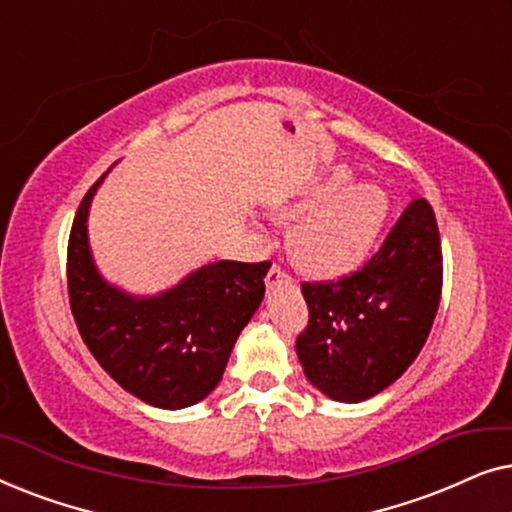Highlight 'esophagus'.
Listing matches in <instances>:
<instances>
[{
  "label": "esophagus",
  "mask_w": 512,
  "mask_h": 512,
  "mask_svg": "<svg viewBox=\"0 0 512 512\" xmlns=\"http://www.w3.org/2000/svg\"><path fill=\"white\" fill-rule=\"evenodd\" d=\"M291 284L293 279H291V275L286 270H282L279 268V265H272V268L268 270V275H265V284L268 286H275V284Z\"/></svg>",
  "instance_id": "esophagus-1"
}]
</instances>
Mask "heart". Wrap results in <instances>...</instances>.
<instances>
[{
	"label": "heart",
	"instance_id": "obj_1",
	"mask_svg": "<svg viewBox=\"0 0 512 512\" xmlns=\"http://www.w3.org/2000/svg\"><path fill=\"white\" fill-rule=\"evenodd\" d=\"M347 179L349 170L335 167L326 179L275 212L277 221L298 219L289 249L293 263L312 277L333 279L359 270L387 223V193L363 181L347 184Z\"/></svg>",
	"mask_w": 512,
	"mask_h": 512
}]
</instances>
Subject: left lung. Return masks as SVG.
<instances>
[{"label":"left lung","instance_id":"1","mask_svg":"<svg viewBox=\"0 0 512 512\" xmlns=\"http://www.w3.org/2000/svg\"><path fill=\"white\" fill-rule=\"evenodd\" d=\"M443 289L436 214L412 200L380 251L338 282H305L310 324L296 340L305 377L340 403L394 384L422 352Z\"/></svg>","mask_w":512,"mask_h":512}]
</instances>
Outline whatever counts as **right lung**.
Wrapping results in <instances>:
<instances>
[{
    "label": "right lung",
    "instance_id": "add662e5",
    "mask_svg": "<svg viewBox=\"0 0 512 512\" xmlns=\"http://www.w3.org/2000/svg\"><path fill=\"white\" fill-rule=\"evenodd\" d=\"M104 172L81 200L67 247L69 305L97 363L139 401L163 410L200 403L216 389L242 328L265 296L270 263L216 261L158 296H132L100 275L88 212Z\"/></svg>",
    "mask_w": 512,
    "mask_h": 512
}]
</instances>
